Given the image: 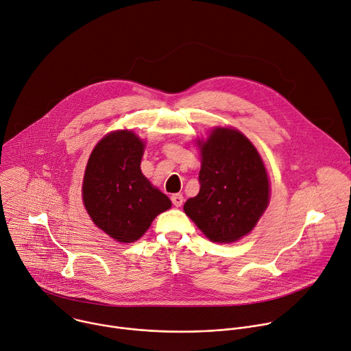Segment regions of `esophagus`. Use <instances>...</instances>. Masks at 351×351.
<instances>
[{"label": "esophagus", "mask_w": 351, "mask_h": 351, "mask_svg": "<svg viewBox=\"0 0 351 351\" xmlns=\"http://www.w3.org/2000/svg\"><path fill=\"white\" fill-rule=\"evenodd\" d=\"M171 199H172V204L175 207H182L183 206V195L182 194H173L171 197Z\"/></svg>", "instance_id": "esophagus-1"}]
</instances>
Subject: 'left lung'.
<instances>
[{"mask_svg": "<svg viewBox=\"0 0 351 351\" xmlns=\"http://www.w3.org/2000/svg\"><path fill=\"white\" fill-rule=\"evenodd\" d=\"M202 152L199 191L183 206L211 241L233 243L257 225L269 203V180L257 148L241 132L215 128Z\"/></svg>", "mask_w": 351, "mask_h": 351, "instance_id": "obj_1", "label": "left lung"}]
</instances>
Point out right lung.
<instances>
[{
  "label": "right lung",
  "mask_w": 351,
  "mask_h": 351,
  "mask_svg": "<svg viewBox=\"0 0 351 351\" xmlns=\"http://www.w3.org/2000/svg\"><path fill=\"white\" fill-rule=\"evenodd\" d=\"M144 141L132 130L108 133L87 161L82 195L91 221L121 243L138 240L171 199L141 173Z\"/></svg>",
  "instance_id": "1"
}]
</instances>
